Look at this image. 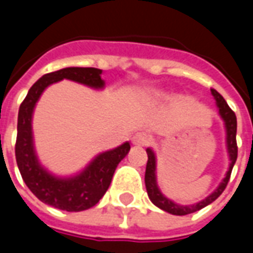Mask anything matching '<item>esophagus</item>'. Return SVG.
Instances as JSON below:
<instances>
[{"instance_id": "obj_1", "label": "esophagus", "mask_w": 253, "mask_h": 253, "mask_svg": "<svg viewBox=\"0 0 253 253\" xmlns=\"http://www.w3.org/2000/svg\"><path fill=\"white\" fill-rule=\"evenodd\" d=\"M152 141V137L146 132H137L132 135V143L137 146H146Z\"/></svg>"}]
</instances>
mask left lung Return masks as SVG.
Wrapping results in <instances>:
<instances>
[{"label": "left lung", "mask_w": 253, "mask_h": 253, "mask_svg": "<svg viewBox=\"0 0 253 253\" xmlns=\"http://www.w3.org/2000/svg\"><path fill=\"white\" fill-rule=\"evenodd\" d=\"M211 93L215 101H217L218 108H219V115L222 116V119L225 121L226 135H228L226 137V142H228V152L229 157H230V167H229L226 177L223 179L222 183L219 184V187L212 192L211 195H209L206 199H203L202 202L196 203V205H192V206H180V205H176V203H173L169 199H167L160 192L157 183H156V157H154V153L150 149L146 150V153H148V164H146V172H145V184H146V191H148L149 198L161 210L170 212L173 215H186V214L195 212L203 209V207H206L207 205H210L211 202L215 201L218 196L222 194L226 186H228V181L230 179V173H232V169H233V165L236 163V160H237V141H236L237 119H236V115H234L233 111L230 110V107L225 101V99L218 93L215 89L211 88Z\"/></svg>", "instance_id": "1"}]
</instances>
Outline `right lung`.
<instances>
[{
	"instance_id": "right-lung-1",
	"label": "right lung",
	"mask_w": 253,
	"mask_h": 253,
	"mask_svg": "<svg viewBox=\"0 0 253 253\" xmlns=\"http://www.w3.org/2000/svg\"><path fill=\"white\" fill-rule=\"evenodd\" d=\"M100 74L101 70L96 67H66L47 73L31 86L20 105L14 153L21 177L39 201L59 210L83 211L93 207L108 190L116 167L130 150V143H123L114 150L99 154L88 168L76 177L57 179L47 173L36 159L31 128L32 111L42 92L50 84L67 78L92 88H103L104 81Z\"/></svg>"
}]
</instances>
